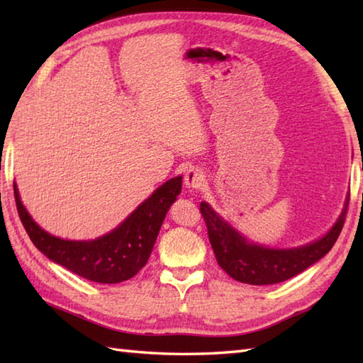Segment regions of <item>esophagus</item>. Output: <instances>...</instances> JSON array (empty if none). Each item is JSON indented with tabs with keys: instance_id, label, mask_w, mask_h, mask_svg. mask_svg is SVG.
I'll list each match as a JSON object with an SVG mask.
<instances>
[{
	"instance_id": "esophagus-1",
	"label": "esophagus",
	"mask_w": 363,
	"mask_h": 363,
	"mask_svg": "<svg viewBox=\"0 0 363 363\" xmlns=\"http://www.w3.org/2000/svg\"><path fill=\"white\" fill-rule=\"evenodd\" d=\"M204 182H206V176L201 169H198V168L187 169L186 176H184V184H186V187L189 190L201 189L204 186Z\"/></svg>"
}]
</instances>
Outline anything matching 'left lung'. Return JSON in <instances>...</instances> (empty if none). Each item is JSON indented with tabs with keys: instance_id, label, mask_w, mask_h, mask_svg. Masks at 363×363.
Segmentation results:
<instances>
[{
	"instance_id": "left-lung-1",
	"label": "left lung",
	"mask_w": 363,
	"mask_h": 363,
	"mask_svg": "<svg viewBox=\"0 0 363 363\" xmlns=\"http://www.w3.org/2000/svg\"><path fill=\"white\" fill-rule=\"evenodd\" d=\"M348 204L350 196L346 198L340 217L325 237L291 250H274L248 242L206 201L199 206V211L218 265L238 282L269 285L290 279L326 256L342 233Z\"/></svg>"
}]
</instances>
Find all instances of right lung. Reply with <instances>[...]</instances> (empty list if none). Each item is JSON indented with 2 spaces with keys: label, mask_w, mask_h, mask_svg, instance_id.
<instances>
[{
  "label": "right lung",
  "mask_w": 363,
  "mask_h": 363,
  "mask_svg": "<svg viewBox=\"0 0 363 363\" xmlns=\"http://www.w3.org/2000/svg\"><path fill=\"white\" fill-rule=\"evenodd\" d=\"M182 176L173 177L145 199L118 228L95 240H65L46 233L30 218L13 184L20 220L38 251L84 279L118 284L134 277L148 262L165 215L181 194Z\"/></svg>",
  "instance_id": "add662e5"
}]
</instances>
